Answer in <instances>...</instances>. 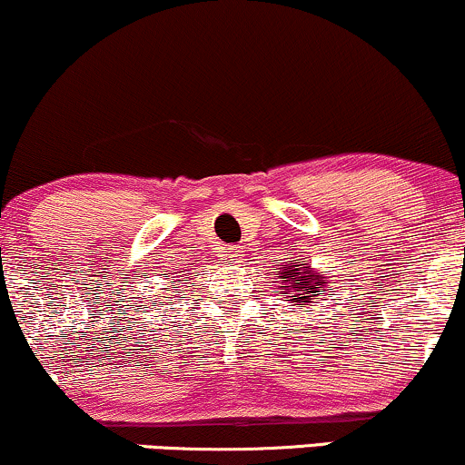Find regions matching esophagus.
Returning a JSON list of instances; mask_svg holds the SVG:
<instances>
[{"instance_id":"1","label":"esophagus","mask_w":465,"mask_h":465,"mask_svg":"<svg viewBox=\"0 0 465 465\" xmlns=\"http://www.w3.org/2000/svg\"><path fill=\"white\" fill-rule=\"evenodd\" d=\"M240 253H242V251H240L238 247H229V249L225 251V258H229V260H238Z\"/></svg>"}]
</instances>
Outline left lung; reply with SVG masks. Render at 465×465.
I'll return each mask as SVG.
<instances>
[{
	"label": "left lung",
	"mask_w": 465,
	"mask_h": 465,
	"mask_svg": "<svg viewBox=\"0 0 465 465\" xmlns=\"http://www.w3.org/2000/svg\"><path fill=\"white\" fill-rule=\"evenodd\" d=\"M297 265L301 266L300 270L296 269ZM275 273L282 280V284H286L280 286L282 295L292 297V300L286 302H295V306H306V303H311L308 300H319V295H323L322 291L325 282L322 280V275H314L306 264L291 260V264H282V269L275 271ZM300 290L302 291V293L299 292ZM312 292H317L318 295L312 296Z\"/></svg>",
	"instance_id": "8db88e82"
}]
</instances>
